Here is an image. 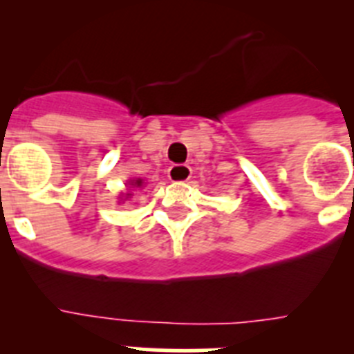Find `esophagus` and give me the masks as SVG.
Listing matches in <instances>:
<instances>
[{
	"instance_id": "34e87169",
	"label": "esophagus",
	"mask_w": 354,
	"mask_h": 354,
	"mask_svg": "<svg viewBox=\"0 0 354 354\" xmlns=\"http://www.w3.org/2000/svg\"><path fill=\"white\" fill-rule=\"evenodd\" d=\"M192 177V168L187 165H174L168 168V179L174 183H186Z\"/></svg>"
}]
</instances>
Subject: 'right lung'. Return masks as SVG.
<instances>
[{"label":"right lung","mask_w":354,"mask_h":354,"mask_svg":"<svg viewBox=\"0 0 354 354\" xmlns=\"http://www.w3.org/2000/svg\"><path fill=\"white\" fill-rule=\"evenodd\" d=\"M142 186H143V180L142 179L129 180V189H133V187H142ZM124 198H131V192L126 193V195H124Z\"/></svg>","instance_id":"obj_1"}]
</instances>
